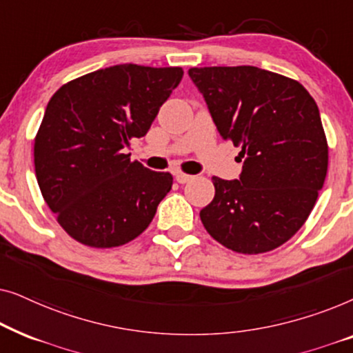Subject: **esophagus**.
Listing matches in <instances>:
<instances>
[{"mask_svg": "<svg viewBox=\"0 0 353 353\" xmlns=\"http://www.w3.org/2000/svg\"><path fill=\"white\" fill-rule=\"evenodd\" d=\"M175 178H176V181L178 183H188L190 180H192V176L191 175H186V173H183V172H175Z\"/></svg>", "mask_w": 353, "mask_h": 353, "instance_id": "34e87169", "label": "esophagus"}]
</instances>
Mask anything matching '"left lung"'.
<instances>
[{
    "label": "left lung",
    "instance_id": "left-lung-1",
    "mask_svg": "<svg viewBox=\"0 0 353 353\" xmlns=\"http://www.w3.org/2000/svg\"><path fill=\"white\" fill-rule=\"evenodd\" d=\"M216 130L241 148L239 180L212 178L201 210L212 238L239 254H263L301 230L327 172V143L310 93L288 77L252 65L192 67Z\"/></svg>",
    "mask_w": 353,
    "mask_h": 353
}]
</instances>
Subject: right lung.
<instances>
[{"instance_id": "obj_1", "label": "right lung", "mask_w": 353, "mask_h": 353, "mask_svg": "<svg viewBox=\"0 0 353 353\" xmlns=\"http://www.w3.org/2000/svg\"><path fill=\"white\" fill-rule=\"evenodd\" d=\"M183 79L181 67L119 64L62 85L33 146L38 186L65 233L90 248L127 244L148 228L172 190L168 172L130 161Z\"/></svg>"}]
</instances>
